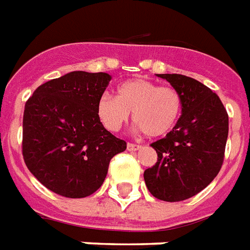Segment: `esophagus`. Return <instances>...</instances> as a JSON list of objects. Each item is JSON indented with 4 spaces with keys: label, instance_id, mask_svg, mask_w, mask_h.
<instances>
[{
    "label": "esophagus",
    "instance_id": "esophagus-1",
    "mask_svg": "<svg viewBox=\"0 0 250 250\" xmlns=\"http://www.w3.org/2000/svg\"><path fill=\"white\" fill-rule=\"evenodd\" d=\"M126 147L129 152H136V150H140V149H141V145H137V144H133V143H127Z\"/></svg>",
    "mask_w": 250,
    "mask_h": 250
}]
</instances>
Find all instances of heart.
<instances>
[{"mask_svg":"<svg viewBox=\"0 0 250 250\" xmlns=\"http://www.w3.org/2000/svg\"><path fill=\"white\" fill-rule=\"evenodd\" d=\"M96 112L103 125L117 132L129 118L149 137H163L176 126L183 112V97L177 89L160 86L145 78H133L117 86V97L103 94Z\"/></svg>","mask_w":250,"mask_h":250,"instance_id":"obj_1","label":"heart"}]
</instances>
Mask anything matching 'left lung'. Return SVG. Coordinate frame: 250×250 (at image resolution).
I'll list each match as a JSON object with an SVG mask.
<instances>
[{
	"label": "left lung",
	"mask_w": 250,
	"mask_h": 250,
	"mask_svg": "<svg viewBox=\"0 0 250 250\" xmlns=\"http://www.w3.org/2000/svg\"><path fill=\"white\" fill-rule=\"evenodd\" d=\"M183 97V112L172 132L150 146L157 163L144 172L158 200L184 201L212 183L224 163L229 132L227 109L216 93L183 74H157Z\"/></svg>",
	"instance_id": "1"
}]
</instances>
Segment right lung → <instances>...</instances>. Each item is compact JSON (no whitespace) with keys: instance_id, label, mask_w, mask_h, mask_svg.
<instances>
[{"instance_id":"obj_1","label":"right lung","mask_w":250,"mask_h":250,"mask_svg":"<svg viewBox=\"0 0 250 250\" xmlns=\"http://www.w3.org/2000/svg\"><path fill=\"white\" fill-rule=\"evenodd\" d=\"M112 77L70 72L38 86L25 104L23 161L49 190L67 198L90 196L126 143L104 127L96 112Z\"/></svg>"}]
</instances>
